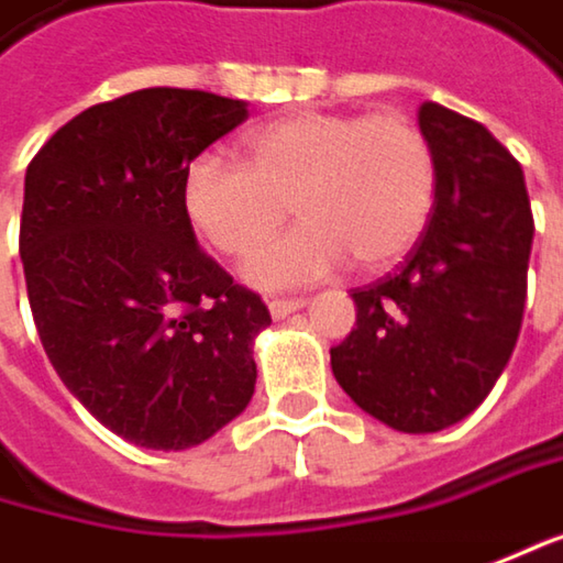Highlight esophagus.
I'll list each match as a JSON object with an SVG mask.
<instances>
[{
  "label": "esophagus",
  "instance_id": "esophagus-1",
  "mask_svg": "<svg viewBox=\"0 0 563 563\" xmlns=\"http://www.w3.org/2000/svg\"><path fill=\"white\" fill-rule=\"evenodd\" d=\"M307 307L303 298H275V301H268V313L275 317V320H285L288 313H295V310H301Z\"/></svg>",
  "mask_w": 563,
  "mask_h": 563
}]
</instances>
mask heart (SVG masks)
<instances>
[{
  "label": "heart",
  "instance_id": "obj_1",
  "mask_svg": "<svg viewBox=\"0 0 563 563\" xmlns=\"http://www.w3.org/2000/svg\"><path fill=\"white\" fill-rule=\"evenodd\" d=\"M250 166L221 153L191 159L181 205L198 236L243 260L282 227L301 223L246 265L262 288H295L336 272L349 253L365 268L400 260L435 205V159L404 114L298 111L246 137Z\"/></svg>",
  "mask_w": 563,
  "mask_h": 563
}]
</instances>
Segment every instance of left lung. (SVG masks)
<instances>
[{"mask_svg": "<svg viewBox=\"0 0 563 563\" xmlns=\"http://www.w3.org/2000/svg\"><path fill=\"white\" fill-rule=\"evenodd\" d=\"M435 205L407 262L355 288V327L330 349L340 387L397 432L474 413L522 327L532 208L522 166L484 124L422 101Z\"/></svg>", "mask_w": 563, "mask_h": 563, "instance_id": "8db88e82", "label": "left lung"}]
</instances>
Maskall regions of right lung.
<instances>
[{"instance_id":"add662e5","label":"right lung","mask_w":563,"mask_h":563,"mask_svg":"<svg viewBox=\"0 0 563 563\" xmlns=\"http://www.w3.org/2000/svg\"><path fill=\"white\" fill-rule=\"evenodd\" d=\"M246 114L240 99L141 89L66 121L24 173L37 336L69 394L141 449L201 445L256 390L272 317L201 253L181 205L191 159Z\"/></svg>"}]
</instances>
